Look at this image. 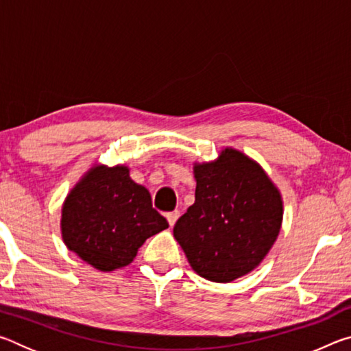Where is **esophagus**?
Returning <instances> with one entry per match:
<instances>
[{"label":"esophagus","instance_id":"1","mask_svg":"<svg viewBox=\"0 0 351 351\" xmlns=\"http://www.w3.org/2000/svg\"><path fill=\"white\" fill-rule=\"evenodd\" d=\"M180 215H181L180 210H173V212H169L165 217H167L170 226H175V223L178 221V218H180Z\"/></svg>","mask_w":351,"mask_h":351}]
</instances>
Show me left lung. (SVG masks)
Masks as SVG:
<instances>
[{
    "mask_svg": "<svg viewBox=\"0 0 351 351\" xmlns=\"http://www.w3.org/2000/svg\"><path fill=\"white\" fill-rule=\"evenodd\" d=\"M195 203L173 235L192 269L228 283L257 268L280 232V192L246 154L224 148L213 162L195 164Z\"/></svg>",
    "mask_w": 351,
    "mask_h": 351,
    "instance_id": "left-lung-1",
    "label": "left lung"
}]
</instances>
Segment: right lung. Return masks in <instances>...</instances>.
I'll use <instances>...</instances> for the list:
<instances>
[{
	"label": "right lung",
	"mask_w": 351,
	"mask_h": 351,
	"mask_svg": "<svg viewBox=\"0 0 351 351\" xmlns=\"http://www.w3.org/2000/svg\"><path fill=\"white\" fill-rule=\"evenodd\" d=\"M167 228V219L153 209L150 192L123 165L91 169L62 209L64 245L99 271L130 265L147 239Z\"/></svg>",
	"instance_id": "right-lung-1"
}]
</instances>
